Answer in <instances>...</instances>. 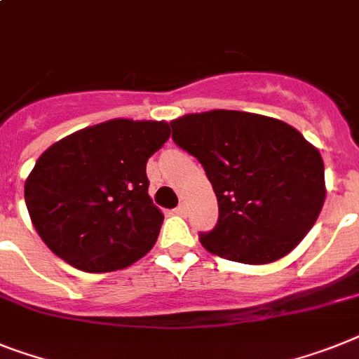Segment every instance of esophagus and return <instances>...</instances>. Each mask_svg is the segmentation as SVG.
I'll return each instance as SVG.
<instances>
[{"mask_svg": "<svg viewBox=\"0 0 359 359\" xmlns=\"http://www.w3.org/2000/svg\"><path fill=\"white\" fill-rule=\"evenodd\" d=\"M174 212H176V215H180V216H185L187 215V205H185V203H180V205H177L176 209H174Z\"/></svg>", "mask_w": 359, "mask_h": 359, "instance_id": "obj_1", "label": "esophagus"}]
</instances>
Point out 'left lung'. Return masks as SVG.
Here are the masks:
<instances>
[{
  "mask_svg": "<svg viewBox=\"0 0 359 359\" xmlns=\"http://www.w3.org/2000/svg\"><path fill=\"white\" fill-rule=\"evenodd\" d=\"M172 141L198 159L218 222L200 233L207 251L244 264L288 255L325 203L321 154L290 124L264 115L212 109L172 121Z\"/></svg>",
  "mask_w": 359,
  "mask_h": 359,
  "instance_id": "1",
  "label": "left lung"
}]
</instances>
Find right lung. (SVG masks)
I'll return each instance as SVG.
<instances>
[{
	"mask_svg": "<svg viewBox=\"0 0 359 359\" xmlns=\"http://www.w3.org/2000/svg\"><path fill=\"white\" fill-rule=\"evenodd\" d=\"M168 137L163 121L114 119L47 148L25 182L47 248L90 273L126 268L152 250L163 215L148 196L147 161Z\"/></svg>",
	"mask_w": 359,
	"mask_h": 359,
	"instance_id": "obj_1",
	"label": "right lung"
}]
</instances>
